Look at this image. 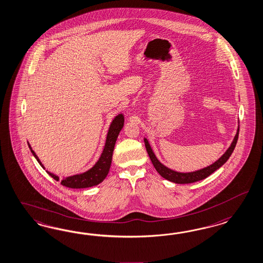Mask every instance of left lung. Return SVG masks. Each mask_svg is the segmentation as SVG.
I'll return each instance as SVG.
<instances>
[{"label": "left lung", "mask_w": 263, "mask_h": 263, "mask_svg": "<svg viewBox=\"0 0 263 263\" xmlns=\"http://www.w3.org/2000/svg\"><path fill=\"white\" fill-rule=\"evenodd\" d=\"M238 124H239V121H238ZM238 135H239V125H238V128L236 130V135L233 138V142L231 144V146L228 148V150L226 151L225 153L223 154V156H221V158H218L214 163L206 166L203 169L187 173L177 172V171H174L172 169L163 165L158 160V158L156 157L154 151L151 148L150 143H149L147 138H144V142H145V146H146V150L148 152V155L150 157L151 161H152L154 167L156 168V170L158 171V174L162 178L170 180L172 182H175V183L185 184V183H192V182L203 180V179L208 178L212 173L215 172L221 166L224 165L227 162V160L231 157V155L233 154V150L235 148V145L237 143Z\"/></svg>", "instance_id": "8db88e82"}]
</instances>
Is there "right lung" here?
Instances as JSON below:
<instances>
[{
  "label": "right lung",
  "mask_w": 263,
  "mask_h": 263,
  "mask_svg": "<svg viewBox=\"0 0 263 263\" xmlns=\"http://www.w3.org/2000/svg\"><path fill=\"white\" fill-rule=\"evenodd\" d=\"M124 122H125V118H124L123 113H119L117 116H115L113 118L112 122L110 123V126L108 128L107 135H106L104 150L102 152L97 162L87 171L81 173V174H76L73 176L64 177L62 180H60V177L54 175L53 173L49 172L48 170L46 172L48 173L53 180L60 181V183L66 187L79 189V188L92 187V186L98 185L99 183H101L103 180H105L107 174L109 172V168H110L111 160H112L114 146H115V143H116L119 133L123 128ZM28 145H29L31 154L33 155L34 158H36L38 163L43 169H45V167L36 156L35 152L31 149L30 143L28 142Z\"/></svg>",
  "instance_id": "1"
}]
</instances>
